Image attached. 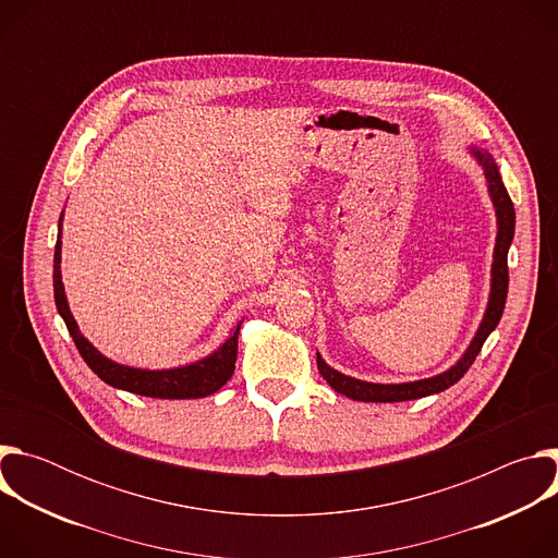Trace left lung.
Here are the masks:
<instances>
[{
    "mask_svg": "<svg viewBox=\"0 0 558 558\" xmlns=\"http://www.w3.org/2000/svg\"><path fill=\"white\" fill-rule=\"evenodd\" d=\"M474 156L480 158V163L486 170V181L488 190L497 209V220H499V233H497V247H495V263H493V291H490V302L484 315V323L476 331L472 344L463 353V357L446 373L420 381H409V384H371L362 381L355 377H347L338 371H333L320 355H317V368H320V375L342 395L351 397V400L360 402H407V400H417V397H426L433 392H441L457 384L463 373L472 366V362L480 355L486 338L495 331L499 325L506 298H508V250L514 238V205L510 201V194L501 181L499 168L495 163V158L486 151L474 149Z\"/></svg>",
    "mask_w": 558,
    "mask_h": 558,
    "instance_id": "8db88e82",
    "label": "left lung"
}]
</instances>
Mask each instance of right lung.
<instances>
[{"mask_svg": "<svg viewBox=\"0 0 558 558\" xmlns=\"http://www.w3.org/2000/svg\"><path fill=\"white\" fill-rule=\"evenodd\" d=\"M61 243L54 245V271H52V287H54V304L59 315L78 349L86 364L110 386L123 388L136 395L145 397H161V400H194V397H207L216 392L220 386L227 384V379L233 375L235 368V355H238V331H241V323L235 325L233 336L209 357L198 360L196 364L170 368V371H141L121 366L108 357H104L82 333L74 323V317L68 308L63 284H61Z\"/></svg>", "mask_w": 558, "mask_h": 558, "instance_id": "obj_1", "label": "right lung"}]
</instances>
